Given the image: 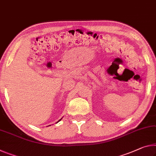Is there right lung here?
<instances>
[{"instance_id":"1","label":"right lung","mask_w":156,"mask_h":156,"mask_svg":"<svg viewBox=\"0 0 156 156\" xmlns=\"http://www.w3.org/2000/svg\"><path fill=\"white\" fill-rule=\"evenodd\" d=\"M61 119H60V120H59V121H58V122H60V120H61ZM58 122H57V123H58Z\"/></svg>"}]
</instances>
